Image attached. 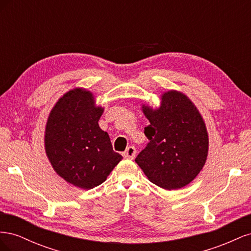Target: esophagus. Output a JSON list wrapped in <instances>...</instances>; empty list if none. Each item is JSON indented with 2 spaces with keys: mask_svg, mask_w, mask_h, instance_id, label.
Instances as JSON below:
<instances>
[{
  "mask_svg": "<svg viewBox=\"0 0 251 251\" xmlns=\"http://www.w3.org/2000/svg\"><path fill=\"white\" fill-rule=\"evenodd\" d=\"M135 155H136V149H135V147H133V146L128 147V148L125 151V153H124V157H125V158H127V159H133V158L135 157Z\"/></svg>",
  "mask_w": 251,
  "mask_h": 251,
  "instance_id": "1",
  "label": "esophagus"
}]
</instances>
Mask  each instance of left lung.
<instances>
[{
    "mask_svg": "<svg viewBox=\"0 0 251 251\" xmlns=\"http://www.w3.org/2000/svg\"><path fill=\"white\" fill-rule=\"evenodd\" d=\"M150 120L144 127L149 143L135 158L146 176L165 189H178L192 182L206 161L208 136L195 104L182 93L170 91L161 107L143 105Z\"/></svg>",
    "mask_w": 251,
    "mask_h": 251,
    "instance_id": "obj_1",
    "label": "left lung"
}]
</instances>
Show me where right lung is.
Returning <instances> with one entry per match:
<instances>
[{
  "instance_id": "1",
  "label": "right lung",
  "mask_w": 251,
  "mask_h": 251,
  "mask_svg": "<svg viewBox=\"0 0 251 251\" xmlns=\"http://www.w3.org/2000/svg\"><path fill=\"white\" fill-rule=\"evenodd\" d=\"M102 112L94 107L92 94L74 89L56 102L48 118L45 147L53 169L83 189L101 184L123 159L98 126Z\"/></svg>"
}]
</instances>
